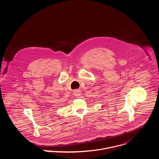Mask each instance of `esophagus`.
<instances>
[{
	"instance_id": "1",
	"label": "esophagus",
	"mask_w": 159,
	"mask_h": 159,
	"mask_svg": "<svg viewBox=\"0 0 159 159\" xmlns=\"http://www.w3.org/2000/svg\"><path fill=\"white\" fill-rule=\"evenodd\" d=\"M74 95L77 97V98H79L80 95H81V92L80 90H75L74 92Z\"/></svg>"
}]
</instances>
